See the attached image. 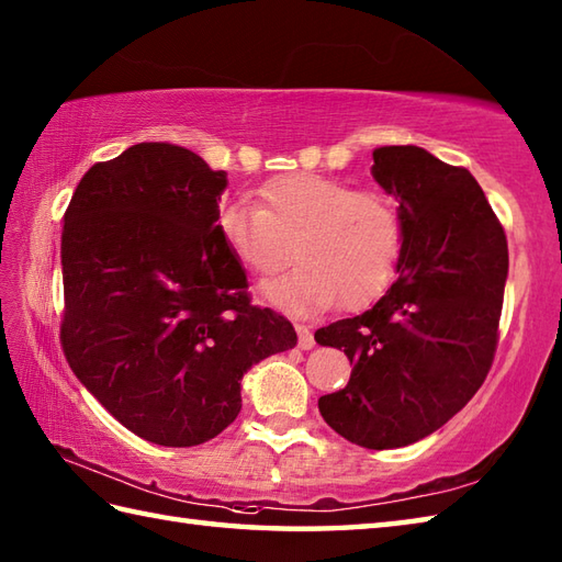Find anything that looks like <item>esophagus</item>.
Returning a JSON list of instances; mask_svg holds the SVG:
<instances>
[{"instance_id": "obj_1", "label": "esophagus", "mask_w": 562, "mask_h": 562, "mask_svg": "<svg viewBox=\"0 0 562 562\" xmlns=\"http://www.w3.org/2000/svg\"><path fill=\"white\" fill-rule=\"evenodd\" d=\"M296 336H300V340H296V345H300V350H312L314 348V333L308 330L306 326H296Z\"/></svg>"}]
</instances>
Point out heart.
Returning <instances> with one entry per match:
<instances>
[{
    "label": "heart",
    "instance_id": "obj_1",
    "mask_svg": "<svg viewBox=\"0 0 562 562\" xmlns=\"http://www.w3.org/2000/svg\"><path fill=\"white\" fill-rule=\"evenodd\" d=\"M260 205L224 200L214 232L244 270L266 278L262 296L290 314H314L340 300L355 308L386 288L403 248V222L393 200L376 190H355L338 178L284 173L258 190Z\"/></svg>",
    "mask_w": 562,
    "mask_h": 562
}]
</instances>
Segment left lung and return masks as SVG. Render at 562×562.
Instances as JSON below:
<instances>
[{"label": "left lung", "instance_id": "obj_1", "mask_svg": "<svg viewBox=\"0 0 562 562\" xmlns=\"http://www.w3.org/2000/svg\"><path fill=\"white\" fill-rule=\"evenodd\" d=\"M374 181L398 200L396 282L364 314L316 330L352 364L318 398L352 445L396 449L432 435L481 389L497 348L507 238L479 181L423 147L374 149Z\"/></svg>", "mask_w": 562, "mask_h": 562}]
</instances>
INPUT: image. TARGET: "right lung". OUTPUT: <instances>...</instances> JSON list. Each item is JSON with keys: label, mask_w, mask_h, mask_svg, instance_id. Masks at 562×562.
Listing matches in <instances>:
<instances>
[{"label": "right lung", "mask_w": 562, "mask_h": 562, "mask_svg": "<svg viewBox=\"0 0 562 562\" xmlns=\"http://www.w3.org/2000/svg\"><path fill=\"white\" fill-rule=\"evenodd\" d=\"M226 173L195 151L142 142L83 173L63 229L65 357L130 432L161 447L217 437L241 379L296 333L250 304L214 232Z\"/></svg>", "instance_id": "1"}]
</instances>
